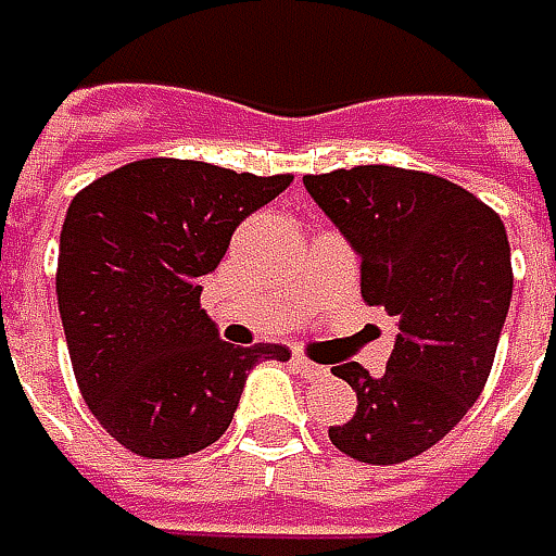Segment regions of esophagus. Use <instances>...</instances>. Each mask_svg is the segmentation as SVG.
<instances>
[{
  "label": "esophagus",
  "instance_id": "obj_1",
  "mask_svg": "<svg viewBox=\"0 0 556 556\" xmlns=\"http://www.w3.org/2000/svg\"><path fill=\"white\" fill-rule=\"evenodd\" d=\"M293 366L300 369L303 378H319V375H325V366H319V363H309L303 353H296V356H293Z\"/></svg>",
  "mask_w": 556,
  "mask_h": 556
}]
</instances>
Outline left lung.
<instances>
[{
    "label": "left lung",
    "mask_w": 556,
    "mask_h": 556,
    "mask_svg": "<svg viewBox=\"0 0 556 556\" xmlns=\"http://www.w3.org/2000/svg\"><path fill=\"white\" fill-rule=\"evenodd\" d=\"M303 187L359 256L363 300L397 325L384 375L331 366L356 391V413L328 438L372 466L419 457L485 388L514 296L504 222L426 172L356 165Z\"/></svg>",
    "instance_id": "obj_1"
}]
</instances>
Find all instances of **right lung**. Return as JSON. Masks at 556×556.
I'll return each mask as SVG.
<instances>
[{"instance_id":"1","label":"right lung","mask_w":556,"mask_h":556,"mask_svg":"<svg viewBox=\"0 0 556 556\" xmlns=\"http://www.w3.org/2000/svg\"><path fill=\"white\" fill-rule=\"evenodd\" d=\"M291 181L143 159L71 200L55 275L71 366L99 426L130 454L175 459L215 444L250 369L291 359L281 344L222 341L200 309V278L237 225Z\"/></svg>"}]
</instances>
